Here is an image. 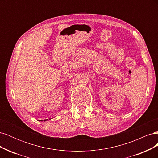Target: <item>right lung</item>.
<instances>
[{
	"mask_svg": "<svg viewBox=\"0 0 158 158\" xmlns=\"http://www.w3.org/2000/svg\"><path fill=\"white\" fill-rule=\"evenodd\" d=\"M49 119H50V118H49ZM47 120H48V119H47V120H44V121H47ZM41 121H43L42 120H41Z\"/></svg>",
	"mask_w": 158,
	"mask_h": 158,
	"instance_id": "1",
	"label": "right lung"
}]
</instances>
